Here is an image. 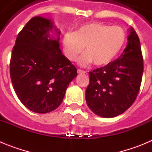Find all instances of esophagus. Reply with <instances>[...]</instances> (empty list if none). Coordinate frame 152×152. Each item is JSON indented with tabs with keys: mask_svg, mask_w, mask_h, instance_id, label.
Masks as SVG:
<instances>
[{
	"mask_svg": "<svg viewBox=\"0 0 152 152\" xmlns=\"http://www.w3.org/2000/svg\"><path fill=\"white\" fill-rule=\"evenodd\" d=\"M77 73H78V74H85L86 72H85V71H83V70L77 69Z\"/></svg>",
	"mask_w": 152,
	"mask_h": 152,
	"instance_id": "34e87169",
	"label": "esophagus"
}]
</instances>
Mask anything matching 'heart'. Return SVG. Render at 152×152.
Wrapping results in <instances>:
<instances>
[{
    "label": "heart",
    "mask_w": 152,
    "mask_h": 152,
    "mask_svg": "<svg viewBox=\"0 0 152 152\" xmlns=\"http://www.w3.org/2000/svg\"><path fill=\"white\" fill-rule=\"evenodd\" d=\"M126 41V33L120 26H111L102 23H84L75 31L63 36L64 55L74 61L81 54L85 47V54L78 60V64L86 66L91 63L104 66L116 58Z\"/></svg>",
    "instance_id": "1"
}]
</instances>
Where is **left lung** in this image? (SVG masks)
Masks as SVG:
<instances>
[{
  "label": "left lung",
  "instance_id": "obj_1",
  "mask_svg": "<svg viewBox=\"0 0 152 152\" xmlns=\"http://www.w3.org/2000/svg\"><path fill=\"white\" fill-rule=\"evenodd\" d=\"M128 43L121 56L106 66L89 72L86 102L94 113L103 118L117 116L136 99L143 74V58L136 32L129 28Z\"/></svg>",
  "mask_w": 152,
  "mask_h": 152
}]
</instances>
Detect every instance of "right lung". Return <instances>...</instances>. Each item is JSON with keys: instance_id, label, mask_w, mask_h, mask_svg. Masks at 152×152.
Masks as SVG:
<instances>
[{"instance_id": "add662e5", "label": "right lung", "mask_w": 152, "mask_h": 152, "mask_svg": "<svg viewBox=\"0 0 152 152\" xmlns=\"http://www.w3.org/2000/svg\"><path fill=\"white\" fill-rule=\"evenodd\" d=\"M60 33L50 19L33 17L20 32L12 50L13 89L23 104L34 113H46L58 108L77 77V68L59 48Z\"/></svg>"}]
</instances>
